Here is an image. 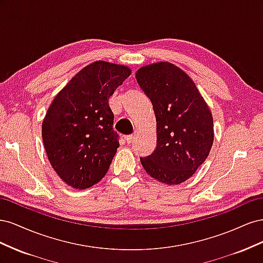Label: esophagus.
<instances>
[{
	"label": "esophagus",
	"instance_id": "obj_1",
	"mask_svg": "<svg viewBox=\"0 0 263 263\" xmlns=\"http://www.w3.org/2000/svg\"><path fill=\"white\" fill-rule=\"evenodd\" d=\"M125 140H126L127 144H132V142L134 141V136H133V135H129V136H126Z\"/></svg>",
	"mask_w": 263,
	"mask_h": 263
}]
</instances>
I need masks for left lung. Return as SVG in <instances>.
Masks as SVG:
<instances>
[{"mask_svg":"<svg viewBox=\"0 0 263 263\" xmlns=\"http://www.w3.org/2000/svg\"><path fill=\"white\" fill-rule=\"evenodd\" d=\"M135 76L157 122V147L140 162L151 178L178 185L192 177L210 154L212 112L192 79L171 62L151 63Z\"/></svg>","mask_w":263,"mask_h":263,"instance_id":"obj_1","label":"left lung"}]
</instances>
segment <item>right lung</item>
Wrapping results in <instances>:
<instances>
[{
    "label": "right lung",
    "mask_w": 263,
    "mask_h": 263,
    "mask_svg": "<svg viewBox=\"0 0 263 263\" xmlns=\"http://www.w3.org/2000/svg\"><path fill=\"white\" fill-rule=\"evenodd\" d=\"M132 69L107 61L84 67L55 95L42 125L47 157L58 177L85 190L106 174L119 144L108 99Z\"/></svg>",
    "instance_id": "1"
}]
</instances>
